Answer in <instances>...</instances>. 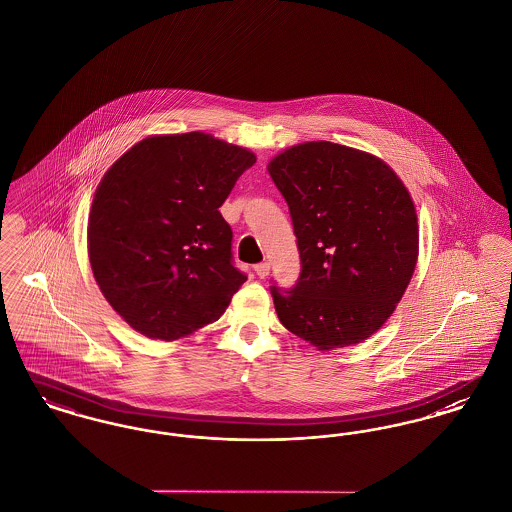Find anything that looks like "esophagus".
<instances>
[{
    "label": "esophagus",
    "instance_id": "obj_1",
    "mask_svg": "<svg viewBox=\"0 0 512 512\" xmlns=\"http://www.w3.org/2000/svg\"><path fill=\"white\" fill-rule=\"evenodd\" d=\"M253 268H255V272H257L259 278H267L270 265H268V263H259V265H255Z\"/></svg>",
    "mask_w": 512,
    "mask_h": 512
}]
</instances>
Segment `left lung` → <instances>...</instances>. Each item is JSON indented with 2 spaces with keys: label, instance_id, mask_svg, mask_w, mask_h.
Instances as JSON below:
<instances>
[{
  "label": "left lung",
  "instance_id": "1",
  "mask_svg": "<svg viewBox=\"0 0 512 512\" xmlns=\"http://www.w3.org/2000/svg\"><path fill=\"white\" fill-rule=\"evenodd\" d=\"M268 174L290 207L301 257L292 290L270 288L280 322L318 351L370 338L416 267L409 190L382 159L332 142L290 147Z\"/></svg>",
  "mask_w": 512,
  "mask_h": 512
}]
</instances>
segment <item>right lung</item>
I'll return each instance as SVG.
<instances>
[{
	"instance_id": "add662e5",
	"label": "right lung",
	"mask_w": 512,
	"mask_h": 512,
	"mask_svg": "<svg viewBox=\"0 0 512 512\" xmlns=\"http://www.w3.org/2000/svg\"><path fill=\"white\" fill-rule=\"evenodd\" d=\"M255 155L203 132L149 136L105 172L88 220L99 290L136 332L180 340L247 280L219 207Z\"/></svg>"
}]
</instances>
